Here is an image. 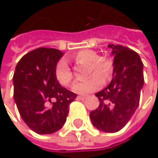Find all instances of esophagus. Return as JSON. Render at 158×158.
Returning a JSON list of instances; mask_svg holds the SVG:
<instances>
[{
	"mask_svg": "<svg viewBox=\"0 0 158 158\" xmlns=\"http://www.w3.org/2000/svg\"><path fill=\"white\" fill-rule=\"evenodd\" d=\"M76 98L79 99V100H84V99H86V97H84V96H78Z\"/></svg>",
	"mask_w": 158,
	"mask_h": 158,
	"instance_id": "esophagus-1",
	"label": "esophagus"
}]
</instances>
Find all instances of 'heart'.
Returning a JSON list of instances; mask_svg holds the SVG:
<instances>
[{"mask_svg": "<svg viewBox=\"0 0 158 158\" xmlns=\"http://www.w3.org/2000/svg\"><path fill=\"white\" fill-rule=\"evenodd\" d=\"M76 63L89 65V72L93 73L88 80L76 82L72 86V90L76 94L85 95L99 89L105 80L110 79L112 73V63L105 59H100L97 52L90 49H83L72 57ZM55 75L58 82L63 86H69L73 79V75L66 61L60 60L56 67ZM104 77H103L102 76Z\"/></svg>", "mask_w": 158, "mask_h": 158, "instance_id": "obj_1", "label": "heart"}]
</instances>
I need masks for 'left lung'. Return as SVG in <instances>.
Listing matches in <instances>:
<instances>
[{
	"instance_id": "1",
	"label": "left lung",
	"mask_w": 158,
	"mask_h": 158,
	"mask_svg": "<svg viewBox=\"0 0 158 158\" xmlns=\"http://www.w3.org/2000/svg\"><path fill=\"white\" fill-rule=\"evenodd\" d=\"M113 56L112 80L96 93L98 107L89 113L95 127L115 133L130 120L139 105L143 87V64L138 53L120 45H109Z\"/></svg>"
}]
</instances>
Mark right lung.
I'll list each match as a JSON object with an SVG mask.
<instances>
[{
    "instance_id": "add662e5",
    "label": "right lung",
    "mask_w": 158,
    "mask_h": 158,
    "mask_svg": "<svg viewBox=\"0 0 158 158\" xmlns=\"http://www.w3.org/2000/svg\"><path fill=\"white\" fill-rule=\"evenodd\" d=\"M63 52L40 47L18 61L13 76L14 99L25 124L40 135L52 134L66 122L76 94L62 87L55 71Z\"/></svg>"
}]
</instances>
